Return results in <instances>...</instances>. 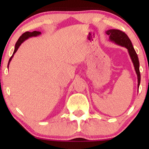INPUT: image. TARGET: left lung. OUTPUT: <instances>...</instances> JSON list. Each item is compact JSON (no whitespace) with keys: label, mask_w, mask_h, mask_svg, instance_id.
Masks as SVG:
<instances>
[{"label":"left lung","mask_w":149,"mask_h":149,"mask_svg":"<svg viewBox=\"0 0 149 149\" xmlns=\"http://www.w3.org/2000/svg\"><path fill=\"white\" fill-rule=\"evenodd\" d=\"M119 35L121 36V37H123V43L121 42H118V43L120 44L121 45L125 46V47H127V49H128V52H129L130 56L132 61L133 64H134V69L136 71V84H135V87H134V90H136V92H138L139 90V87L140 85V78H141V76H140V71H139V59H138L137 54H136V52H135L134 47H133L132 45V42L130 41V40L129 39L127 36L125 35L124 33H123L122 32H117ZM109 34V33H108ZM122 40V41H123Z\"/></svg>","instance_id":"obj_1"}]
</instances>
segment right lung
<instances>
[{
	"instance_id": "1",
	"label": "right lung",
	"mask_w": 149,
	"mask_h": 149,
	"mask_svg": "<svg viewBox=\"0 0 149 149\" xmlns=\"http://www.w3.org/2000/svg\"><path fill=\"white\" fill-rule=\"evenodd\" d=\"M29 34H31V33H29V32H26V33L24 34V35H22V37L20 38L18 40V41L17 42V43H16V45H15V52H16L17 50V49H18V47H19V46L20 45H21V43L22 42H23V40H24V36H26V35H28V36H29Z\"/></svg>"
}]
</instances>
